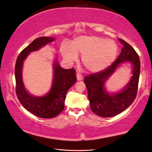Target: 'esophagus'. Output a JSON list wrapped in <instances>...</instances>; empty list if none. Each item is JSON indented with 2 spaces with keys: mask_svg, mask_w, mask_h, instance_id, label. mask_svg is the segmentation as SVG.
Returning a JSON list of instances; mask_svg holds the SVG:
<instances>
[{
  "mask_svg": "<svg viewBox=\"0 0 152 152\" xmlns=\"http://www.w3.org/2000/svg\"><path fill=\"white\" fill-rule=\"evenodd\" d=\"M77 81L82 80V79H83V76H82L81 74L77 73Z\"/></svg>",
  "mask_w": 152,
  "mask_h": 152,
  "instance_id": "34e87169",
  "label": "esophagus"
}]
</instances>
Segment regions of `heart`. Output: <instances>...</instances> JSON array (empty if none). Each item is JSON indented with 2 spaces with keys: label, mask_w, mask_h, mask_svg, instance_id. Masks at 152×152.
<instances>
[{
  "label": "heart",
  "mask_w": 152,
  "mask_h": 152,
  "mask_svg": "<svg viewBox=\"0 0 152 152\" xmlns=\"http://www.w3.org/2000/svg\"><path fill=\"white\" fill-rule=\"evenodd\" d=\"M60 51L67 62L72 63L82 55L81 61L86 70L97 73L107 68L117 57L118 46L113 40L94 35L77 37L70 46L63 44Z\"/></svg>",
  "instance_id": "obj_1"
}]
</instances>
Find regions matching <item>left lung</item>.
<instances>
[{
	"label": "left lung",
	"instance_id": "1",
	"mask_svg": "<svg viewBox=\"0 0 152 152\" xmlns=\"http://www.w3.org/2000/svg\"><path fill=\"white\" fill-rule=\"evenodd\" d=\"M123 45L120 55L110 66L103 71L87 75L84 83L88 91L90 108L96 115L110 118L126 110L136 97L140 74V60L137 53L131 45L121 39ZM129 62L133 65L132 76L127 86L121 92L110 94L104 89L107 79L121 62Z\"/></svg>",
	"mask_w": 152,
	"mask_h": 152
}]
</instances>
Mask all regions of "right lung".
I'll use <instances>...</instances> for the list:
<instances>
[{
  "mask_svg": "<svg viewBox=\"0 0 152 152\" xmlns=\"http://www.w3.org/2000/svg\"><path fill=\"white\" fill-rule=\"evenodd\" d=\"M54 40L53 37H48L34 39L20 52L15 64L16 94L18 99L26 110L41 118H55L64 110L66 92L77 81L75 70L63 69L56 59L53 65L54 77L51 89L46 95L35 97L25 89L22 79L23 61L31 52L40 49Z\"/></svg>",
  "mask_w": 152,
  "mask_h": 152,
  "instance_id": "add662e5",
  "label": "right lung"
}]
</instances>
